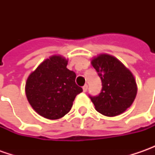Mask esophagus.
<instances>
[{
    "mask_svg": "<svg viewBox=\"0 0 155 155\" xmlns=\"http://www.w3.org/2000/svg\"><path fill=\"white\" fill-rule=\"evenodd\" d=\"M87 90H88V85H87V84H85L84 86L83 87V91H84V92H86Z\"/></svg>",
    "mask_w": 155,
    "mask_h": 155,
    "instance_id": "1",
    "label": "esophagus"
}]
</instances>
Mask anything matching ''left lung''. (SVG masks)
Listing matches in <instances>:
<instances>
[{
    "mask_svg": "<svg viewBox=\"0 0 155 155\" xmlns=\"http://www.w3.org/2000/svg\"><path fill=\"white\" fill-rule=\"evenodd\" d=\"M102 81L98 96L91 97L95 109L106 116L121 115L129 108L137 93V85L132 72L115 57L100 54L91 60Z\"/></svg>",
    "mask_w": 155,
    "mask_h": 155,
    "instance_id": "obj_1",
    "label": "left lung"
}]
</instances>
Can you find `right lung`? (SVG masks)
I'll return each instance as SVG.
<instances>
[{
  "label": "right lung",
  "mask_w": 155,
  "mask_h": 155,
  "mask_svg": "<svg viewBox=\"0 0 155 155\" xmlns=\"http://www.w3.org/2000/svg\"><path fill=\"white\" fill-rule=\"evenodd\" d=\"M68 60L60 55L46 58L27 78L26 95L39 116L56 120L71 110L78 94L83 91L75 83L76 73L66 68Z\"/></svg>",
  "instance_id": "obj_1"
}]
</instances>
